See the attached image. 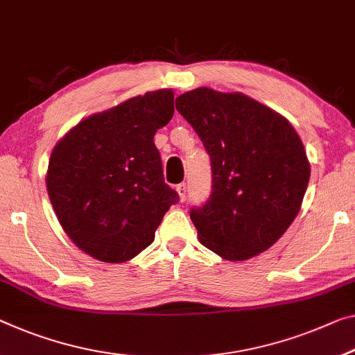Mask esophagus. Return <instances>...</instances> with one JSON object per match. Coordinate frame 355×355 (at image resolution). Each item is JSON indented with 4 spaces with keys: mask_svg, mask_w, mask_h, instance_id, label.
Wrapping results in <instances>:
<instances>
[{
    "mask_svg": "<svg viewBox=\"0 0 355 355\" xmlns=\"http://www.w3.org/2000/svg\"><path fill=\"white\" fill-rule=\"evenodd\" d=\"M176 190H178V193H179V198H181V201H184L185 198H187V192H189V187H187V184H185V182L179 184L178 187H176Z\"/></svg>",
    "mask_w": 355,
    "mask_h": 355,
    "instance_id": "34e87169",
    "label": "esophagus"
}]
</instances>
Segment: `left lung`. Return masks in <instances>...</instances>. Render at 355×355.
I'll return each instance as SVG.
<instances>
[{"instance_id":"1","label":"left lung","mask_w":355,"mask_h":355,"mask_svg":"<svg viewBox=\"0 0 355 355\" xmlns=\"http://www.w3.org/2000/svg\"><path fill=\"white\" fill-rule=\"evenodd\" d=\"M211 157V195L190 209L205 248L241 261L270 249L295 219L309 162L295 128L243 94L208 87L176 98Z\"/></svg>"}]
</instances>
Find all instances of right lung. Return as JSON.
Masks as SVG:
<instances>
[{"label":"right lung","instance_id":"right-lung-1","mask_svg":"<svg viewBox=\"0 0 355 355\" xmlns=\"http://www.w3.org/2000/svg\"><path fill=\"white\" fill-rule=\"evenodd\" d=\"M173 114V90L147 92L84 119L53 147L49 198L63 230L94 259L122 263L136 257L179 201L154 144Z\"/></svg>","mask_w":355,"mask_h":355}]
</instances>
